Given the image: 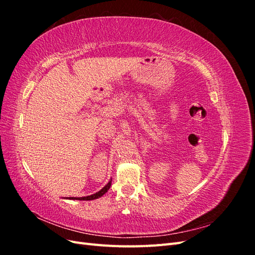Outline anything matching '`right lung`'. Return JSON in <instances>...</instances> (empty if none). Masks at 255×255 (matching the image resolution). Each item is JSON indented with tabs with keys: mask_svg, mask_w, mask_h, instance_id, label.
Masks as SVG:
<instances>
[{
	"mask_svg": "<svg viewBox=\"0 0 255 255\" xmlns=\"http://www.w3.org/2000/svg\"><path fill=\"white\" fill-rule=\"evenodd\" d=\"M111 185H112V181H110L109 183H107V185H105V187H103L101 190L96 192V194L91 195V196L82 197V198H74V197H71V198H69V199H72V200H95V199H98V198H100V197H102V196L105 194V192L110 189Z\"/></svg>",
	"mask_w": 255,
	"mask_h": 255,
	"instance_id": "right-lung-1",
	"label": "right lung"
}]
</instances>
